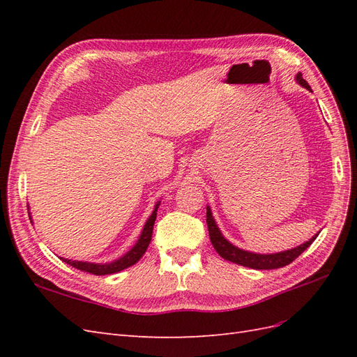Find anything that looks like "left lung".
<instances>
[{"instance_id": "1", "label": "left lung", "mask_w": 357, "mask_h": 357, "mask_svg": "<svg viewBox=\"0 0 357 357\" xmlns=\"http://www.w3.org/2000/svg\"><path fill=\"white\" fill-rule=\"evenodd\" d=\"M296 80L301 86H304L305 89L311 91L310 84L302 79V74L298 73L296 74ZM207 225H208V234H210V241L214 247V250L218 252L223 259L234 264H238L243 266H248L253 269H277V268H283L289 264H291L295 259L304 252L311 245V243L316 240L314 235L310 241H307L305 244H301L299 247L291 248V250H286L282 253H275V255H256V253H250L241 250V248L232 245L228 240L223 238V235L220 234L218 225H215L211 211L207 207Z\"/></svg>"}]
</instances>
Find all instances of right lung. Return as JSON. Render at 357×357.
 <instances>
[{"label": "right lung", "mask_w": 357, "mask_h": 357, "mask_svg": "<svg viewBox=\"0 0 357 357\" xmlns=\"http://www.w3.org/2000/svg\"><path fill=\"white\" fill-rule=\"evenodd\" d=\"M158 207H159V202L156 204V207H155L152 215H150L149 220L146 222L144 229H143L142 235H139V238H138L137 244H135V245L131 248V250H129L123 257L117 259V261H114V262H112V264H104V265L91 264V262L68 261V259H62V261L67 262V264L71 265V266H74L75 269H80V271L89 273V274H93V275L114 274V273L122 271V269H125V268H128V266H132L134 264H137V262L139 261V259L143 257V255L146 253L150 241H152V232H153V225H155V220H156Z\"/></svg>", "instance_id": "add662e5"}]
</instances>
